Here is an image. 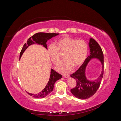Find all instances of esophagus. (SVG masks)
I'll list each match as a JSON object with an SVG mask.
<instances>
[{"mask_svg": "<svg viewBox=\"0 0 121 121\" xmlns=\"http://www.w3.org/2000/svg\"><path fill=\"white\" fill-rule=\"evenodd\" d=\"M63 76L65 78H69V74H63Z\"/></svg>", "mask_w": 121, "mask_h": 121, "instance_id": "obj_1", "label": "esophagus"}]
</instances>
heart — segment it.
Listing matches in <instances>:
<instances>
[{
	"instance_id": "1",
	"label": "heart",
	"mask_w": 121,
	"mask_h": 121,
	"mask_svg": "<svg viewBox=\"0 0 121 121\" xmlns=\"http://www.w3.org/2000/svg\"><path fill=\"white\" fill-rule=\"evenodd\" d=\"M88 48L85 40L64 36L57 40L56 46L50 45L47 51L51 60L55 64L59 63L60 53H65V59L57 65L56 69L61 72H67L71 70L73 65L78 67L84 63L87 56Z\"/></svg>"
}]
</instances>
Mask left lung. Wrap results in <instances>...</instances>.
Masks as SVG:
<instances>
[{"label":"left lung","mask_w":121,"mask_h":121,"mask_svg":"<svg viewBox=\"0 0 121 121\" xmlns=\"http://www.w3.org/2000/svg\"><path fill=\"white\" fill-rule=\"evenodd\" d=\"M90 55L78 69L71 75L77 82L76 86L71 89V93L79 99H85L93 96L99 87L101 80L104 75V54L98 43L92 38H90L89 43ZM98 58L102 64V71L100 77L94 81L87 80L85 76V69L87 64L91 59Z\"/></svg>","instance_id":"8db88e82"}]
</instances>
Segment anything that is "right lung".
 <instances>
[{
  "instance_id": "add662e5",
  "label": "right lung",
  "mask_w": 121,
  "mask_h": 121,
  "mask_svg": "<svg viewBox=\"0 0 121 121\" xmlns=\"http://www.w3.org/2000/svg\"><path fill=\"white\" fill-rule=\"evenodd\" d=\"M58 35V33H47L43 32H40L36 33L35 34L33 35L32 37H30L28 39L27 43L24 44V45L20 52V58L21 57L25 50L29 46L32 44H38L42 45L43 46L45 47L46 49H47L46 44L47 41H48L49 39ZM61 75L58 74V73L53 70V69H51L50 77L49 79V81L48 83H47V85L45 86V87L43 89L42 91L36 94L30 93L27 92L29 95H30L31 96H33V97L36 98H42L45 97L47 95H48L50 92H52L53 89L54 83H56V82L58 80L61 79Z\"/></svg>"
}]
</instances>
